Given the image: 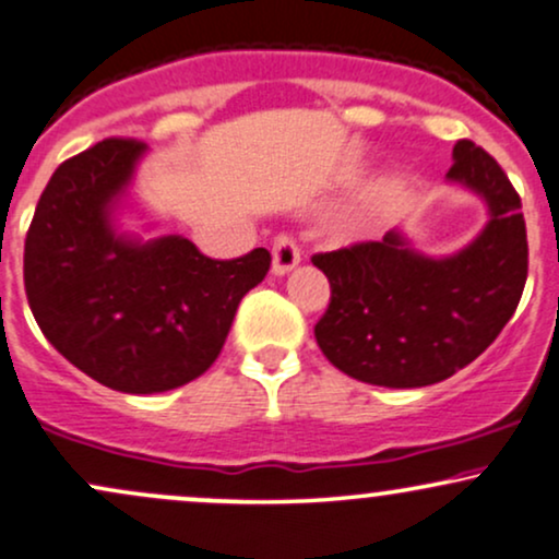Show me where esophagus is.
I'll list each match as a JSON object with an SVG mask.
<instances>
[{
	"mask_svg": "<svg viewBox=\"0 0 559 559\" xmlns=\"http://www.w3.org/2000/svg\"><path fill=\"white\" fill-rule=\"evenodd\" d=\"M300 264V248L295 246L293 238L287 235H277L272 242V274L274 277H285Z\"/></svg>",
	"mask_w": 559,
	"mask_h": 559,
	"instance_id": "34e87169",
	"label": "esophagus"
}]
</instances>
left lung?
<instances>
[{
	"instance_id": "left-lung-1",
	"label": "left lung",
	"mask_w": 559,
	"mask_h": 559,
	"mask_svg": "<svg viewBox=\"0 0 559 559\" xmlns=\"http://www.w3.org/2000/svg\"><path fill=\"white\" fill-rule=\"evenodd\" d=\"M448 182L487 203L489 219L468 246L426 255L400 227L382 240L313 255L332 287L317 343L358 382L411 390L442 382L495 343L515 313L528 274L521 195L474 141L452 148Z\"/></svg>"
}]
</instances>
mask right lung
I'll return each mask as SVG.
<instances>
[{
	"mask_svg": "<svg viewBox=\"0 0 559 559\" xmlns=\"http://www.w3.org/2000/svg\"><path fill=\"white\" fill-rule=\"evenodd\" d=\"M146 143L107 138L62 162L38 199L23 277L44 337L98 384L154 395L219 356L242 295L266 277V248L233 261L182 235L143 240L117 214Z\"/></svg>",
	"mask_w": 559,
	"mask_h": 559,
	"instance_id": "1",
	"label": "right lung"
}]
</instances>
